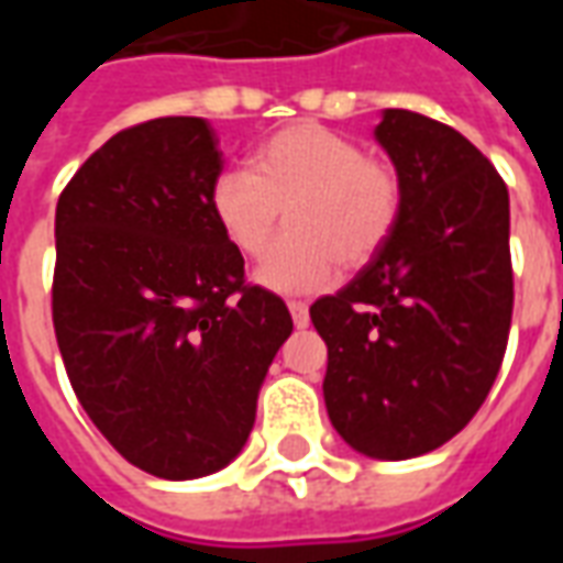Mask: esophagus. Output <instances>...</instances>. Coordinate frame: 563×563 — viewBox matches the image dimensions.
I'll return each mask as SVG.
<instances>
[{
	"label": "esophagus",
	"instance_id": "1",
	"mask_svg": "<svg viewBox=\"0 0 563 563\" xmlns=\"http://www.w3.org/2000/svg\"><path fill=\"white\" fill-rule=\"evenodd\" d=\"M289 313H292V322L298 329H307V325H310V310H307L305 301H289Z\"/></svg>",
	"mask_w": 563,
	"mask_h": 563
}]
</instances>
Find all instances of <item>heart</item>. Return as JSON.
<instances>
[{"label": "heart", "mask_w": 563, "mask_h": 563, "mask_svg": "<svg viewBox=\"0 0 563 563\" xmlns=\"http://www.w3.org/2000/svg\"><path fill=\"white\" fill-rule=\"evenodd\" d=\"M222 238L246 258L268 250L256 280L274 292H319L338 262L362 268L398 229L404 184L395 165L319 123H292L256 144L246 168H225L208 192Z\"/></svg>", "instance_id": "1"}]
</instances>
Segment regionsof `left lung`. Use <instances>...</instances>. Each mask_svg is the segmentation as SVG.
<instances>
[{
    "instance_id": "left-lung-1",
    "label": "left lung",
    "mask_w": 563,
    "mask_h": 563,
    "mask_svg": "<svg viewBox=\"0 0 563 563\" xmlns=\"http://www.w3.org/2000/svg\"><path fill=\"white\" fill-rule=\"evenodd\" d=\"M377 141L401 174L389 244L310 307L329 346L325 407L371 459L443 446L495 386L512 322L509 192L461 132L389 108Z\"/></svg>"
}]
</instances>
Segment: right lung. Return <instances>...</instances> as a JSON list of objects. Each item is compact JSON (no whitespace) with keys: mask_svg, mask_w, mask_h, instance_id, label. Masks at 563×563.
I'll use <instances>...</instances> for the list:
<instances>
[{"mask_svg":"<svg viewBox=\"0 0 563 563\" xmlns=\"http://www.w3.org/2000/svg\"><path fill=\"white\" fill-rule=\"evenodd\" d=\"M220 172L208 120L159 117L104 141L56 205L51 307L71 389L159 479L208 476L244 449L292 334L289 307L244 280L210 213Z\"/></svg>","mask_w":563,"mask_h":563,"instance_id":"right-lung-1","label":"right lung"}]
</instances>
